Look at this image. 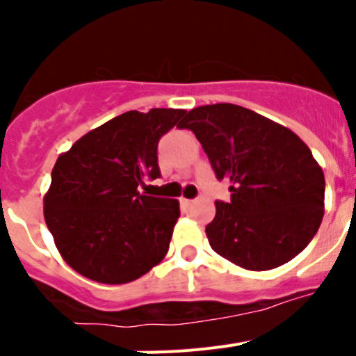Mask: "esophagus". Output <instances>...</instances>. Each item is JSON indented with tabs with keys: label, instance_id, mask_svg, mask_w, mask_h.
<instances>
[{
	"label": "esophagus",
	"instance_id": "esophagus-1",
	"mask_svg": "<svg viewBox=\"0 0 356 356\" xmlns=\"http://www.w3.org/2000/svg\"><path fill=\"white\" fill-rule=\"evenodd\" d=\"M193 203H194L193 200H185V197L181 200V205H184V207H193Z\"/></svg>",
	"mask_w": 356,
	"mask_h": 356
}]
</instances>
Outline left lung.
Returning <instances> with one entry per match:
<instances>
[{
    "instance_id": "1",
    "label": "left lung",
    "mask_w": 356,
    "mask_h": 356,
    "mask_svg": "<svg viewBox=\"0 0 356 356\" xmlns=\"http://www.w3.org/2000/svg\"><path fill=\"white\" fill-rule=\"evenodd\" d=\"M180 128L196 135L228 203L216 201L207 237L216 253L250 271H267L300 254L325 213V175L289 128L244 106L193 108Z\"/></svg>"
}]
</instances>
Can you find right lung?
Listing matches in <instances>:
<instances>
[{
	"label": "right lung",
	"instance_id": "obj_1",
	"mask_svg": "<svg viewBox=\"0 0 356 356\" xmlns=\"http://www.w3.org/2000/svg\"><path fill=\"white\" fill-rule=\"evenodd\" d=\"M185 110H130L85 134L58 156L44 196L56 250L85 278L128 284L162 262L180 205L139 193L155 180L159 140Z\"/></svg>",
	"mask_w": 356,
	"mask_h": 356
}]
</instances>
